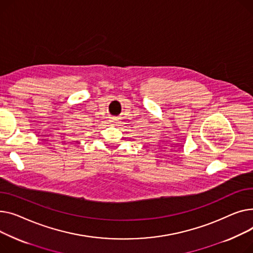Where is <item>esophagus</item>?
Instances as JSON below:
<instances>
[{
	"label": "esophagus",
	"instance_id": "esophagus-1",
	"mask_svg": "<svg viewBox=\"0 0 253 253\" xmlns=\"http://www.w3.org/2000/svg\"><path fill=\"white\" fill-rule=\"evenodd\" d=\"M111 122H112L113 125H116V124H117V118H112Z\"/></svg>",
	"mask_w": 253,
	"mask_h": 253
}]
</instances>
